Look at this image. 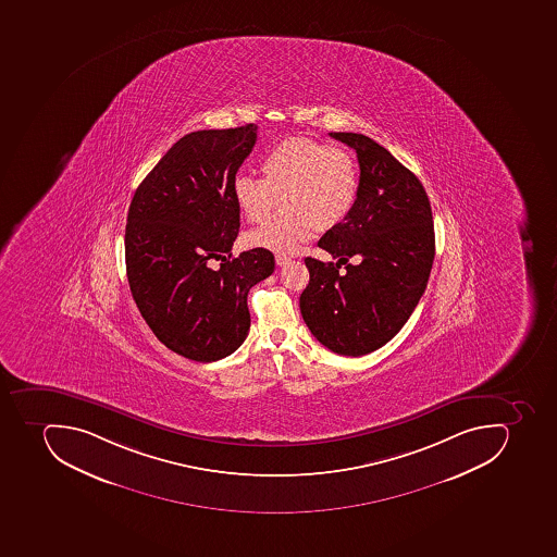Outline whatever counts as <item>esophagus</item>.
<instances>
[{
  "label": "esophagus",
  "mask_w": 557,
  "mask_h": 557,
  "mask_svg": "<svg viewBox=\"0 0 557 557\" xmlns=\"http://www.w3.org/2000/svg\"><path fill=\"white\" fill-rule=\"evenodd\" d=\"M288 262L289 257H286V255H276V263L280 265V268H283V265H286Z\"/></svg>",
  "instance_id": "34e87169"
}]
</instances>
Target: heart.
<instances>
[{
  "instance_id": "1",
  "label": "heart",
  "mask_w": 557,
  "mask_h": 557,
  "mask_svg": "<svg viewBox=\"0 0 557 557\" xmlns=\"http://www.w3.org/2000/svg\"><path fill=\"white\" fill-rule=\"evenodd\" d=\"M260 171L263 178L237 174L231 194L249 223L262 222L281 196L283 213L246 236V245L272 253H294L317 225L334 228L346 222L360 196L357 157L343 145L286 138L260 159Z\"/></svg>"
}]
</instances>
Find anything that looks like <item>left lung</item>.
<instances>
[{"mask_svg": "<svg viewBox=\"0 0 557 557\" xmlns=\"http://www.w3.org/2000/svg\"><path fill=\"white\" fill-rule=\"evenodd\" d=\"M330 136L357 151L360 196L346 222L318 243L337 262L306 259L300 312L330 351L363 357L389 343L423 297L435 259L432 206L418 176L374 139Z\"/></svg>", "mask_w": 557, "mask_h": 557, "instance_id": "obj_1", "label": "left lung"}]
</instances>
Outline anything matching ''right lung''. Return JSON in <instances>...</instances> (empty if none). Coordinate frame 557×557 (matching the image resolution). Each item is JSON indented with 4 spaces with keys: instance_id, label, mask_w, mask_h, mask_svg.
Instances as JSON below:
<instances>
[{
    "instance_id": "obj_1",
    "label": "right lung",
    "mask_w": 557,
    "mask_h": 557,
    "mask_svg": "<svg viewBox=\"0 0 557 557\" xmlns=\"http://www.w3.org/2000/svg\"><path fill=\"white\" fill-rule=\"evenodd\" d=\"M255 141V124L187 134L131 200V294L156 337L188 360H222L245 343L249 288L274 272L268 249L231 253L240 225L232 182Z\"/></svg>"
}]
</instances>
